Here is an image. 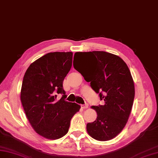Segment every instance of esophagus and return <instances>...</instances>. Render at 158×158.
Masks as SVG:
<instances>
[{
    "label": "esophagus",
    "instance_id": "1",
    "mask_svg": "<svg viewBox=\"0 0 158 158\" xmlns=\"http://www.w3.org/2000/svg\"><path fill=\"white\" fill-rule=\"evenodd\" d=\"M81 106L82 109H87V108L89 107V105H88V104H85V105H81Z\"/></svg>",
    "mask_w": 158,
    "mask_h": 158
}]
</instances>
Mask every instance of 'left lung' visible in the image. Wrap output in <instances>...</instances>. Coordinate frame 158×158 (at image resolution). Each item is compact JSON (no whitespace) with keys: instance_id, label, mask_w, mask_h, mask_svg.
I'll return each instance as SVG.
<instances>
[{"instance_id":"left-lung-1","label":"left lung","mask_w":158,"mask_h":158,"mask_svg":"<svg viewBox=\"0 0 158 158\" xmlns=\"http://www.w3.org/2000/svg\"><path fill=\"white\" fill-rule=\"evenodd\" d=\"M77 53L91 57L79 66L73 60V67L91 83L94 91H100L99 97L105 102L104 105L91 106L97 117L87 124V131L97 140H110L122 132L131 112L135 95L131 73L123 60L114 54L101 51Z\"/></svg>"}]
</instances>
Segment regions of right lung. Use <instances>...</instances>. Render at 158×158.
I'll return each instance as SVG.
<instances>
[{
	"label": "right lung",
	"instance_id": "right-lung-1",
	"mask_svg": "<svg viewBox=\"0 0 158 158\" xmlns=\"http://www.w3.org/2000/svg\"><path fill=\"white\" fill-rule=\"evenodd\" d=\"M73 52H51L40 57L27 69L22 81L20 101L31 127L49 139L68 132L70 122L80 105L65 101L63 81L70 71ZM63 97L56 99V94Z\"/></svg>",
	"mask_w": 158,
	"mask_h": 158
}]
</instances>
